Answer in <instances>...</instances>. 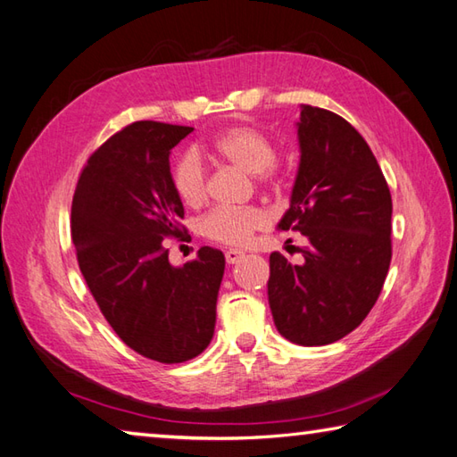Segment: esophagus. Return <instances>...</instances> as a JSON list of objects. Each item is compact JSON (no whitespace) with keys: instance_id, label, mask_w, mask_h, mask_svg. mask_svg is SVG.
<instances>
[{"instance_id":"esophagus-1","label":"esophagus","mask_w":457,"mask_h":457,"mask_svg":"<svg viewBox=\"0 0 457 457\" xmlns=\"http://www.w3.org/2000/svg\"><path fill=\"white\" fill-rule=\"evenodd\" d=\"M244 252L242 250H228L226 252V262L228 263H237L239 260H244Z\"/></svg>"}]
</instances>
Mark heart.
Masks as SVG:
<instances>
[{"label": "heart", "mask_w": 457, "mask_h": 457, "mask_svg": "<svg viewBox=\"0 0 457 457\" xmlns=\"http://www.w3.org/2000/svg\"><path fill=\"white\" fill-rule=\"evenodd\" d=\"M213 152L236 168L253 173L262 186H279L276 145L260 129L250 126L229 128L213 139ZM171 187L186 205H200L207 194L205 168L195 149L181 152L171 165ZM268 226V215L257 207H213L197 221V231L226 245H245L257 229Z\"/></svg>", "instance_id": "b5f03b06"}]
</instances>
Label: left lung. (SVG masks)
Here are the masks:
<instances>
[{
    "mask_svg": "<svg viewBox=\"0 0 457 457\" xmlns=\"http://www.w3.org/2000/svg\"><path fill=\"white\" fill-rule=\"evenodd\" d=\"M302 160L281 229L308 239L303 263L270 255L268 300L281 336L326 345L378 302L392 262V194L366 139L334 112L300 105Z\"/></svg>",
    "mask_w": 457,
    "mask_h": 457,
    "instance_id": "8db88e82",
    "label": "left lung"
}]
</instances>
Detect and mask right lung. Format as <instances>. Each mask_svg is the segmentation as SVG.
I'll return each mask as SVG.
<instances>
[{"label":"right lung","mask_w":457,"mask_h":457,"mask_svg":"<svg viewBox=\"0 0 457 457\" xmlns=\"http://www.w3.org/2000/svg\"><path fill=\"white\" fill-rule=\"evenodd\" d=\"M194 128L136 121L89 155L71 202V242L86 284L115 334L160 363L210 345L226 257L204 245L173 268L165 237H181L184 205L170 152Z\"/></svg>","instance_id":"obj_1"}]
</instances>
